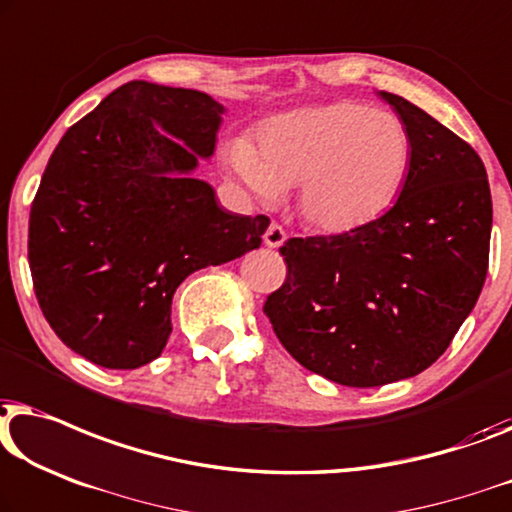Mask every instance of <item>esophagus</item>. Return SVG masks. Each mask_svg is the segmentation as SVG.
<instances>
[{
	"mask_svg": "<svg viewBox=\"0 0 512 512\" xmlns=\"http://www.w3.org/2000/svg\"><path fill=\"white\" fill-rule=\"evenodd\" d=\"M263 240H265V244H268V247H281V244H284V240H286V231H284V226L281 224H277V221H272V224L268 226V231H265V235H263Z\"/></svg>",
	"mask_w": 512,
	"mask_h": 512,
	"instance_id": "esophagus-1",
	"label": "esophagus"
}]
</instances>
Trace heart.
I'll return each mask as SVG.
<instances>
[{
    "instance_id": "1",
    "label": "heart",
    "mask_w": 512,
    "mask_h": 512,
    "mask_svg": "<svg viewBox=\"0 0 512 512\" xmlns=\"http://www.w3.org/2000/svg\"><path fill=\"white\" fill-rule=\"evenodd\" d=\"M416 145L402 117L360 101H332L274 115L256 147L238 140L231 168L261 201L295 184V207L311 228L348 233L390 210L409 182Z\"/></svg>"
}]
</instances>
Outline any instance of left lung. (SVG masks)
Here are the masks:
<instances>
[{"instance_id": "obj_1", "label": "left lung", "mask_w": 512, "mask_h": 512, "mask_svg": "<svg viewBox=\"0 0 512 512\" xmlns=\"http://www.w3.org/2000/svg\"><path fill=\"white\" fill-rule=\"evenodd\" d=\"M413 136L397 203L348 233L284 242L263 311L281 346L325 379L374 388L420 374L453 342L490 265L492 196L476 150L402 96Z\"/></svg>"}]
</instances>
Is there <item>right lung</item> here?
Returning <instances> with one entry per match:
<instances>
[{"instance_id":"1","label":"right lung","mask_w":512,"mask_h":512,"mask_svg":"<svg viewBox=\"0 0 512 512\" xmlns=\"http://www.w3.org/2000/svg\"><path fill=\"white\" fill-rule=\"evenodd\" d=\"M221 113L203 92L131 80L55 147L29 212V270L50 328L94 365L159 358L175 288L261 247L270 219L226 212L189 175Z\"/></svg>"}]
</instances>
